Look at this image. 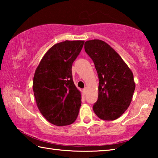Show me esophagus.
<instances>
[{
    "mask_svg": "<svg viewBox=\"0 0 158 158\" xmlns=\"http://www.w3.org/2000/svg\"><path fill=\"white\" fill-rule=\"evenodd\" d=\"M86 90H87V89L86 88H84V89H83V93H84V94L85 95V93H86Z\"/></svg>",
    "mask_w": 158,
    "mask_h": 158,
    "instance_id": "esophagus-1",
    "label": "esophagus"
}]
</instances>
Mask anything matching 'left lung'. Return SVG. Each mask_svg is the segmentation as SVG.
<instances>
[{
	"instance_id": "1",
	"label": "left lung",
	"mask_w": 158,
	"mask_h": 158,
	"mask_svg": "<svg viewBox=\"0 0 158 158\" xmlns=\"http://www.w3.org/2000/svg\"><path fill=\"white\" fill-rule=\"evenodd\" d=\"M84 49L94 63L99 78L98 98L93 111L100 119L114 121L127 110L132 101L135 90L133 74L105 42L86 41Z\"/></svg>"
}]
</instances>
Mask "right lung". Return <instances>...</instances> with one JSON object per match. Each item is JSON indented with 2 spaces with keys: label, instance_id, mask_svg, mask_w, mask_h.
Instances as JSON below:
<instances>
[{
  "label": "right lung",
  "instance_id": "add662e5",
  "mask_svg": "<svg viewBox=\"0 0 158 158\" xmlns=\"http://www.w3.org/2000/svg\"><path fill=\"white\" fill-rule=\"evenodd\" d=\"M84 41L60 42L42 58L33 78V92L40 111L57 126L75 121L81 104V93L74 84L72 66Z\"/></svg>",
  "mask_w": 158,
  "mask_h": 158
}]
</instances>
